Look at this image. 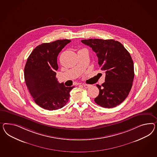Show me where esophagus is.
<instances>
[{
    "mask_svg": "<svg viewBox=\"0 0 157 157\" xmlns=\"http://www.w3.org/2000/svg\"><path fill=\"white\" fill-rule=\"evenodd\" d=\"M83 86L85 87V88H89V87H90L91 86V85H89V84H85V83H83Z\"/></svg>",
    "mask_w": 157,
    "mask_h": 157,
    "instance_id": "1",
    "label": "esophagus"
}]
</instances>
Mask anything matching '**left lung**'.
I'll list each match as a JSON object with an SVG mask.
<instances>
[{
  "mask_svg": "<svg viewBox=\"0 0 157 157\" xmlns=\"http://www.w3.org/2000/svg\"><path fill=\"white\" fill-rule=\"evenodd\" d=\"M98 58V64L106 73L105 82L97 85L99 94L94 101L103 107L120 105L130 93L134 78L132 56L123 44L113 39H90L81 40Z\"/></svg>",
  "mask_w": 157,
  "mask_h": 157,
  "instance_id": "left-lung-1",
  "label": "left lung"
}]
</instances>
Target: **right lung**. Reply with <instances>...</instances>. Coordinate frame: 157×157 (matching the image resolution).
<instances>
[{
  "mask_svg": "<svg viewBox=\"0 0 157 157\" xmlns=\"http://www.w3.org/2000/svg\"><path fill=\"white\" fill-rule=\"evenodd\" d=\"M69 39L57 40L39 45L32 51L25 63V80L31 97L38 106L48 110L61 109L67 103L74 87H66L56 78L57 56Z\"/></svg>",
  "mask_w": 157,
  "mask_h": 157,
  "instance_id": "add662e5",
  "label": "right lung"
}]
</instances>
